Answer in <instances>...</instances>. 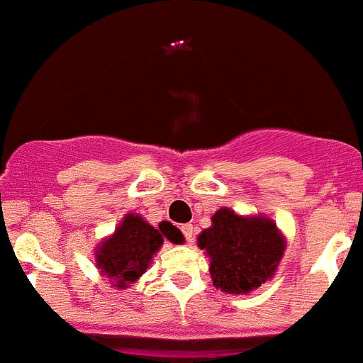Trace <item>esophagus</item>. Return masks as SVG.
Masks as SVG:
<instances>
[{
    "instance_id": "1",
    "label": "esophagus",
    "mask_w": 363,
    "mask_h": 363,
    "mask_svg": "<svg viewBox=\"0 0 363 363\" xmlns=\"http://www.w3.org/2000/svg\"><path fill=\"white\" fill-rule=\"evenodd\" d=\"M182 232H184L185 239H187V242H189V245H191V242H193V239H194L193 224H184V226H182Z\"/></svg>"
}]
</instances>
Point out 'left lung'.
I'll return each mask as SVG.
<instances>
[{
    "label": "left lung",
    "mask_w": 363,
    "mask_h": 363,
    "mask_svg": "<svg viewBox=\"0 0 363 363\" xmlns=\"http://www.w3.org/2000/svg\"><path fill=\"white\" fill-rule=\"evenodd\" d=\"M209 257V274L217 289L248 295L271 280L286 250V235L267 215H239L220 208L211 226L196 238Z\"/></svg>",
    "instance_id": "1"
}]
</instances>
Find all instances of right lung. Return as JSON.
<instances>
[{
	"label": "right lung",
	"mask_w": 363,
	"mask_h": 363,
	"mask_svg": "<svg viewBox=\"0 0 363 363\" xmlns=\"http://www.w3.org/2000/svg\"><path fill=\"white\" fill-rule=\"evenodd\" d=\"M164 239L174 245L185 241L184 233L169 220H163L155 228L139 213H125L115 232L94 248L96 267L109 280L111 287L128 289L148 271Z\"/></svg>",
	"instance_id": "right-lung-1"
}]
</instances>
